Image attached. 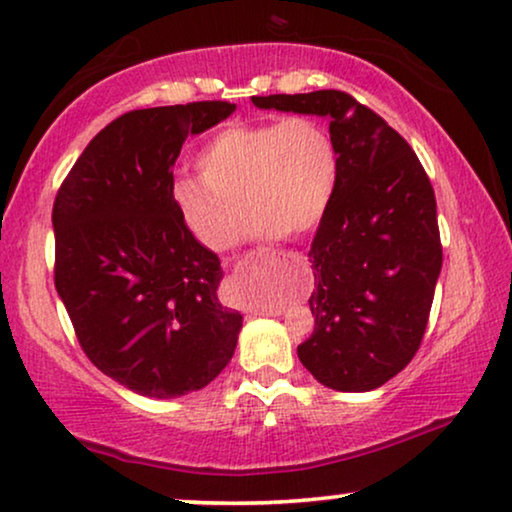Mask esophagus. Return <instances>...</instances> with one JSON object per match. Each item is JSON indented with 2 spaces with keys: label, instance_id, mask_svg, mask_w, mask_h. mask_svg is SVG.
<instances>
[{
  "label": "esophagus",
  "instance_id": "34e87169",
  "mask_svg": "<svg viewBox=\"0 0 512 512\" xmlns=\"http://www.w3.org/2000/svg\"><path fill=\"white\" fill-rule=\"evenodd\" d=\"M281 257H285V252H276V250H264V248H260L257 252H250V255L245 257V262H238V264H236V269H238V271L248 269V264H250L252 260L274 262V260H281ZM269 313H271V316H278V313H281V309H271Z\"/></svg>",
  "mask_w": 512,
  "mask_h": 512
}]
</instances>
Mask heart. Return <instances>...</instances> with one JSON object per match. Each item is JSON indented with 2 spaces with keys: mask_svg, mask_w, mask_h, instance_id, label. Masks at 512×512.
I'll list each match as a JSON object with an SVG mask.
<instances>
[{
  "mask_svg": "<svg viewBox=\"0 0 512 512\" xmlns=\"http://www.w3.org/2000/svg\"><path fill=\"white\" fill-rule=\"evenodd\" d=\"M196 163L199 175L170 182V199L210 250L236 243L248 208L255 236L311 231L335 196L339 173L330 128L306 114L224 126L203 142Z\"/></svg>",
  "mask_w": 512,
  "mask_h": 512,
  "instance_id": "obj_1",
  "label": "heart"
}]
</instances>
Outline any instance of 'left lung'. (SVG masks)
Instances as JSON below:
<instances>
[{
	"mask_svg": "<svg viewBox=\"0 0 512 512\" xmlns=\"http://www.w3.org/2000/svg\"><path fill=\"white\" fill-rule=\"evenodd\" d=\"M252 102L330 119L339 173L309 250L316 325L297 356L327 388H379L419 351L442 269L431 180L403 135L349 93Z\"/></svg>",
	"mask_w": 512,
	"mask_h": 512,
	"instance_id": "left-lung-1",
	"label": "left lung"
}]
</instances>
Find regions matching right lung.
I'll list each match as a JSON object with an SVG mask.
<instances>
[{
	"mask_svg": "<svg viewBox=\"0 0 512 512\" xmlns=\"http://www.w3.org/2000/svg\"><path fill=\"white\" fill-rule=\"evenodd\" d=\"M234 109H133L88 142L53 203L56 290L81 349L147 398L199 391L234 356L243 316L217 299L220 257L170 199L182 142Z\"/></svg>",
	"mask_w": 512,
	"mask_h": 512,
	"instance_id": "add662e5",
	"label": "right lung"
}]
</instances>
